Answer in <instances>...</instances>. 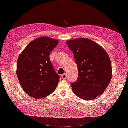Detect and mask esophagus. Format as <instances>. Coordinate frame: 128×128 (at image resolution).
I'll return each instance as SVG.
<instances>
[{
	"label": "esophagus",
	"mask_w": 128,
	"mask_h": 128,
	"mask_svg": "<svg viewBox=\"0 0 128 128\" xmlns=\"http://www.w3.org/2000/svg\"><path fill=\"white\" fill-rule=\"evenodd\" d=\"M62 79H66V73H64V74H62Z\"/></svg>",
	"instance_id": "esophagus-1"
}]
</instances>
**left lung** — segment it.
Returning a JSON list of instances; mask_svg holds the SVG:
<instances>
[{
  "instance_id": "8db88e82",
  "label": "left lung",
  "mask_w": 128,
  "mask_h": 128,
  "mask_svg": "<svg viewBox=\"0 0 128 128\" xmlns=\"http://www.w3.org/2000/svg\"><path fill=\"white\" fill-rule=\"evenodd\" d=\"M78 66V78L70 86L73 92L84 100H93L104 92L112 76V64L106 50L86 38L68 40Z\"/></svg>"
}]
</instances>
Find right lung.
<instances>
[{"mask_svg": "<svg viewBox=\"0 0 128 128\" xmlns=\"http://www.w3.org/2000/svg\"><path fill=\"white\" fill-rule=\"evenodd\" d=\"M58 41L48 37L28 44L18 57L16 75L24 91L36 99L43 98L55 90L59 76L53 69L49 54Z\"/></svg>", "mask_w": 128, "mask_h": 128, "instance_id": "1", "label": "right lung"}]
</instances>
